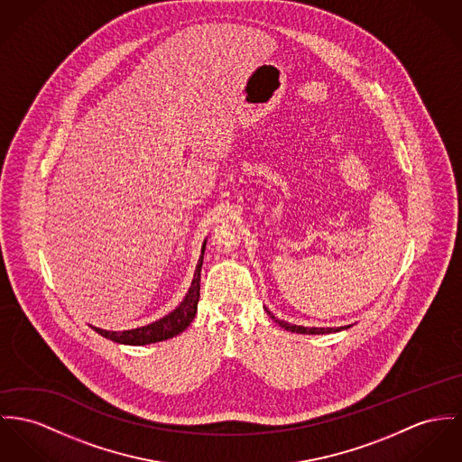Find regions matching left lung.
I'll return each mask as SVG.
<instances>
[{
  "instance_id": "obj_1",
  "label": "left lung",
  "mask_w": 462,
  "mask_h": 462,
  "mask_svg": "<svg viewBox=\"0 0 462 462\" xmlns=\"http://www.w3.org/2000/svg\"><path fill=\"white\" fill-rule=\"evenodd\" d=\"M265 311H267V315L271 317V319H274L280 327H283L284 330H290V332H297V334H330V332H339V330H345V328H350L352 325H346V327H328V328H323V327H302V325H293V323H288V321H283V319H278L267 308H265Z\"/></svg>"
}]
</instances>
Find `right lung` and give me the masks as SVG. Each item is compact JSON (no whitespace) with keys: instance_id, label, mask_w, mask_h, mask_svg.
I'll return each instance as SVG.
<instances>
[{"instance_id":"right-lung-1","label":"right lung","mask_w":462,"mask_h":462,"mask_svg":"<svg viewBox=\"0 0 462 462\" xmlns=\"http://www.w3.org/2000/svg\"><path fill=\"white\" fill-rule=\"evenodd\" d=\"M204 251H206V241L202 245V254L199 258L191 286H189L186 297L182 299V302L172 313H169L167 317H163L158 321H152L149 325L137 327V328H132V330L116 332V330H104V328L93 327L95 332H98L100 336H104L114 343L132 345V346H143V345L165 341V339H171V337L180 334L197 315V304H199V299H200V271H202V262H204Z\"/></svg>"}]
</instances>
